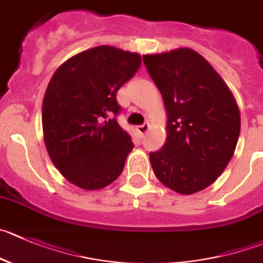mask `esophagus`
<instances>
[{"label":"esophagus","mask_w":263,"mask_h":263,"mask_svg":"<svg viewBox=\"0 0 263 263\" xmlns=\"http://www.w3.org/2000/svg\"><path fill=\"white\" fill-rule=\"evenodd\" d=\"M137 130H138L139 133L141 134H144L146 132H148L149 130V125L148 124H143V125H139L138 127H137Z\"/></svg>","instance_id":"esophagus-1"}]
</instances>
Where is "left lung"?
I'll use <instances>...</instances> for the list:
<instances>
[{"label":"left lung","mask_w":263,"mask_h":263,"mask_svg":"<svg viewBox=\"0 0 263 263\" xmlns=\"http://www.w3.org/2000/svg\"><path fill=\"white\" fill-rule=\"evenodd\" d=\"M166 109V142L149 154L167 189L192 195L226 169L240 134L235 97L206 59L190 47L143 55Z\"/></svg>","instance_id":"1"}]
</instances>
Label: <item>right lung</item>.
Returning <instances> with one entry per match:
<instances>
[{
    "mask_svg": "<svg viewBox=\"0 0 263 263\" xmlns=\"http://www.w3.org/2000/svg\"><path fill=\"white\" fill-rule=\"evenodd\" d=\"M138 52L108 45L73 55L52 74L42 102L47 154L62 176L86 191L111 184L133 149L129 134L111 115L116 92L138 71Z\"/></svg>",
    "mask_w": 263,
    "mask_h": 263,
    "instance_id": "obj_1",
    "label": "right lung"
}]
</instances>
